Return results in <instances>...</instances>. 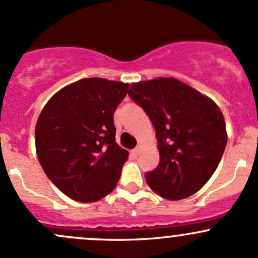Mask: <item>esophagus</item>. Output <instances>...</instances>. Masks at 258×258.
Segmentation results:
<instances>
[{
  "mask_svg": "<svg viewBox=\"0 0 258 258\" xmlns=\"http://www.w3.org/2000/svg\"><path fill=\"white\" fill-rule=\"evenodd\" d=\"M141 148H142V147H141V146H137V147L134 150V153L136 154V156H138V154L141 153Z\"/></svg>",
  "mask_w": 258,
  "mask_h": 258,
  "instance_id": "esophagus-1",
  "label": "esophagus"
}]
</instances>
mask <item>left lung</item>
<instances>
[{
  "instance_id": "1",
  "label": "left lung",
  "mask_w": 258,
  "mask_h": 258,
  "mask_svg": "<svg viewBox=\"0 0 258 258\" xmlns=\"http://www.w3.org/2000/svg\"><path fill=\"white\" fill-rule=\"evenodd\" d=\"M156 130L159 164L146 173L154 193L179 200L197 193L218 168L227 143L220 108L173 78L140 81L128 91Z\"/></svg>"
}]
</instances>
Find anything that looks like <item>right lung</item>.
I'll list each match as a JSON object with an SVG mask.
<instances>
[{
	"label": "right lung",
	"instance_id": "add662e5",
	"mask_svg": "<svg viewBox=\"0 0 258 258\" xmlns=\"http://www.w3.org/2000/svg\"><path fill=\"white\" fill-rule=\"evenodd\" d=\"M130 85L88 78L47 102L36 124L39 163L70 199L97 202L117 185L128 152L116 143L113 113Z\"/></svg>",
	"mask_w": 258,
	"mask_h": 258
}]
</instances>
